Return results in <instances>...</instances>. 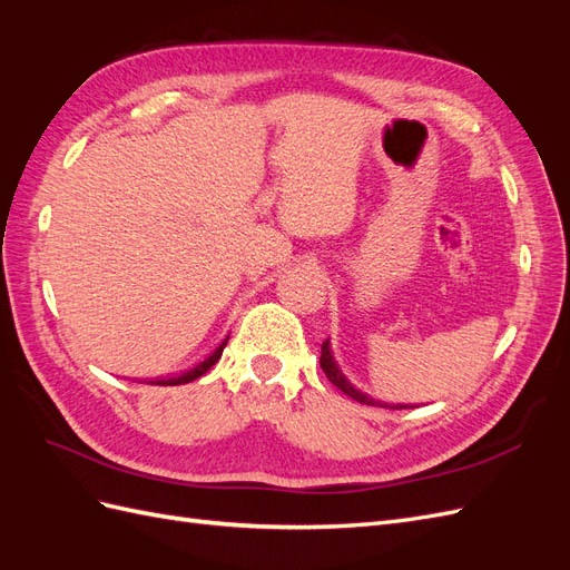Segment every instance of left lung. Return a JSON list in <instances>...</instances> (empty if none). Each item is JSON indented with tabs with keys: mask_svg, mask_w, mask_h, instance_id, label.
Listing matches in <instances>:
<instances>
[{
	"mask_svg": "<svg viewBox=\"0 0 570 570\" xmlns=\"http://www.w3.org/2000/svg\"><path fill=\"white\" fill-rule=\"evenodd\" d=\"M321 368H323V373L327 375V381H331L337 390H342V392L347 394V396H352L354 402H358V404H368V406H387V404H383V402H375V400H371L368 394H364L361 390H356V387L347 381V375H344V373L340 371L337 361H335V356H333V352H331V340H325V342H323V347H321Z\"/></svg>",
	"mask_w": 570,
	"mask_h": 570,
	"instance_id": "obj_1",
	"label": "left lung"
}]
</instances>
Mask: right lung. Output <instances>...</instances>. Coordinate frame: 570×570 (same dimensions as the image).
<instances>
[{"instance_id": "right-lung-1", "label": "right lung", "mask_w": 570, "mask_h": 570, "mask_svg": "<svg viewBox=\"0 0 570 570\" xmlns=\"http://www.w3.org/2000/svg\"><path fill=\"white\" fill-rule=\"evenodd\" d=\"M226 344H228V340H226V342H220L218 347H216V352H214L212 356H206V358L202 361V364H197L195 368H189L187 373H183V375H178V377H168V381H161L159 385H185V383H193V381H197L199 375H204V373L209 371V368L216 364V361L220 358L223 347H226Z\"/></svg>"}]
</instances>
